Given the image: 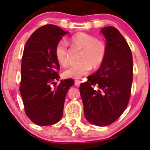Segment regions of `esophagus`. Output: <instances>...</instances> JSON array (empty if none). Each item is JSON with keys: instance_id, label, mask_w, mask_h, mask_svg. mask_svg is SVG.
Segmentation results:
<instances>
[{"instance_id": "34e87169", "label": "esophagus", "mask_w": 150, "mask_h": 150, "mask_svg": "<svg viewBox=\"0 0 150 150\" xmlns=\"http://www.w3.org/2000/svg\"><path fill=\"white\" fill-rule=\"evenodd\" d=\"M74 83H75V85L76 87H79L80 84H81V81H79V80H75Z\"/></svg>"}]
</instances>
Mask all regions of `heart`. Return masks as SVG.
Here are the masks:
<instances>
[{"instance_id": "obj_1", "label": "heart", "mask_w": 150, "mask_h": 150, "mask_svg": "<svg viewBox=\"0 0 150 150\" xmlns=\"http://www.w3.org/2000/svg\"><path fill=\"white\" fill-rule=\"evenodd\" d=\"M67 42L72 49L81 50L79 63L71 65L63 72V76L68 79H79L87 74L92 67H98L103 63L107 54L105 42L92 35L85 32L74 34ZM54 54L58 63L63 67L69 63V49L65 40H60L54 48Z\"/></svg>"}]
</instances>
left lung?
<instances>
[{"label":"left lung","instance_id":"1","mask_svg":"<svg viewBox=\"0 0 150 150\" xmlns=\"http://www.w3.org/2000/svg\"><path fill=\"white\" fill-rule=\"evenodd\" d=\"M106 39L103 63L87 81L80 85L85 116L94 125L107 126L115 122L127 108L133 80V59L127 42L114 27L102 29ZM99 89L95 91L94 87Z\"/></svg>","mask_w":150,"mask_h":150}]
</instances>
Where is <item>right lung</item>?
<instances>
[{
	"instance_id": "add662e5",
	"label": "right lung",
	"mask_w": 150,
	"mask_h": 150,
	"mask_svg": "<svg viewBox=\"0 0 150 150\" xmlns=\"http://www.w3.org/2000/svg\"><path fill=\"white\" fill-rule=\"evenodd\" d=\"M66 33L56 25H44L31 35L25 45L19 90L25 114L36 125H50L59 121L66 94L74 83L73 79H65L54 89L51 87L60 79L54 48Z\"/></svg>"
}]
</instances>
